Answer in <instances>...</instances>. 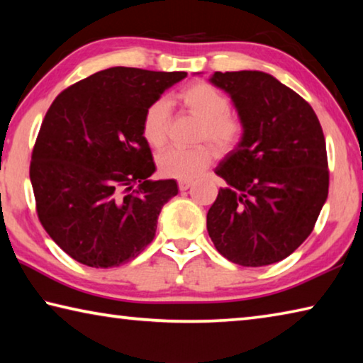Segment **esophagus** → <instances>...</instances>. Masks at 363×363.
Listing matches in <instances>:
<instances>
[{"label":"esophagus","mask_w":363,"mask_h":363,"mask_svg":"<svg viewBox=\"0 0 363 363\" xmlns=\"http://www.w3.org/2000/svg\"><path fill=\"white\" fill-rule=\"evenodd\" d=\"M192 181H179L177 182V186H179V190H187L189 187H192Z\"/></svg>","instance_id":"1"}]
</instances>
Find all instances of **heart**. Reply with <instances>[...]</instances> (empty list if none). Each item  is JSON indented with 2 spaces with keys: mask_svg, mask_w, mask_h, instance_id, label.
Returning a JSON list of instances; mask_svg holds the SVG:
<instances>
[{
  "mask_svg": "<svg viewBox=\"0 0 363 363\" xmlns=\"http://www.w3.org/2000/svg\"><path fill=\"white\" fill-rule=\"evenodd\" d=\"M176 101L189 115L200 120L196 126L195 143H201L190 149H169L158 157L160 173L174 179L190 181L213 163L214 149L219 153H229L237 149L245 136L242 118L230 112V101L225 94L206 82L187 84ZM171 126V112L168 104L158 99L145 108L140 133L152 149H163L168 143ZM206 140L211 145L203 143Z\"/></svg>",
  "mask_w": 363,
  "mask_h": 363,
  "instance_id": "heart-1",
  "label": "heart"
}]
</instances>
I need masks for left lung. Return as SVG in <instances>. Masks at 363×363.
<instances>
[{
	"instance_id": "obj_1",
	"label": "left lung",
	"mask_w": 363,
	"mask_h": 363,
	"mask_svg": "<svg viewBox=\"0 0 363 363\" xmlns=\"http://www.w3.org/2000/svg\"><path fill=\"white\" fill-rule=\"evenodd\" d=\"M230 96L245 136L219 163L227 182L206 214L214 247L245 267L290 256L311 232L328 196L323 131L309 102L264 72H214Z\"/></svg>"
}]
</instances>
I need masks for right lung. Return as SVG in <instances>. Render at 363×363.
<instances>
[{
    "instance_id": "add662e5",
    "label": "right lung",
    "mask_w": 363,
    "mask_h": 363,
    "mask_svg": "<svg viewBox=\"0 0 363 363\" xmlns=\"http://www.w3.org/2000/svg\"><path fill=\"white\" fill-rule=\"evenodd\" d=\"M186 72L112 67L64 89L46 112L30 162L36 213L73 259L96 269L138 257L174 179L152 181L140 133L145 108Z\"/></svg>"
}]
</instances>
